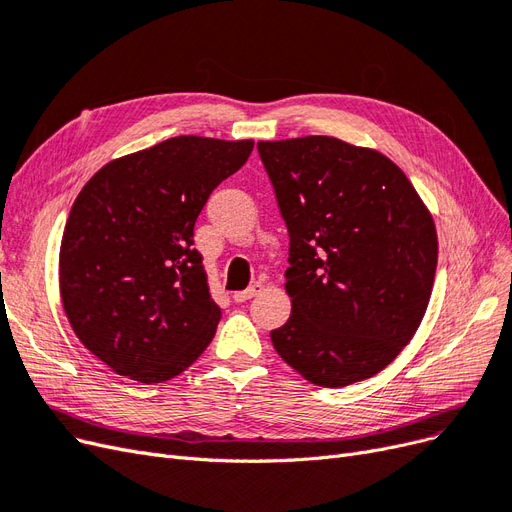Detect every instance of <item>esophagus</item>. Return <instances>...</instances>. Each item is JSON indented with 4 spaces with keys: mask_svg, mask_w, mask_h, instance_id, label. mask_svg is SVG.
Masks as SVG:
<instances>
[{
    "mask_svg": "<svg viewBox=\"0 0 512 512\" xmlns=\"http://www.w3.org/2000/svg\"><path fill=\"white\" fill-rule=\"evenodd\" d=\"M261 289H263L261 283H253L251 287H246L244 291H236V293H234V300H236V302L251 300V298H255V295H257Z\"/></svg>",
    "mask_w": 512,
    "mask_h": 512,
    "instance_id": "34e87169",
    "label": "esophagus"
}]
</instances>
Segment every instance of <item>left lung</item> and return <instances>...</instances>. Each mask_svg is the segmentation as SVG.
<instances>
[{"label":"left lung","instance_id":"obj_1","mask_svg":"<svg viewBox=\"0 0 512 512\" xmlns=\"http://www.w3.org/2000/svg\"><path fill=\"white\" fill-rule=\"evenodd\" d=\"M289 229V321L276 353L319 387L387 368L432 298L438 234L430 208L383 153L332 136L257 142Z\"/></svg>","mask_w":512,"mask_h":512}]
</instances>
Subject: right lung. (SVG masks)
<instances>
[{"label":"right lung","instance_id":"obj_1","mask_svg":"<svg viewBox=\"0 0 512 512\" xmlns=\"http://www.w3.org/2000/svg\"><path fill=\"white\" fill-rule=\"evenodd\" d=\"M253 144L176 136L108 161L78 193L61 238L59 293L78 340L112 372L166 383L206 351L221 308L193 227Z\"/></svg>","mask_w":512,"mask_h":512}]
</instances>
